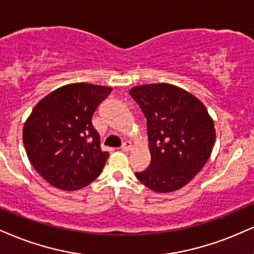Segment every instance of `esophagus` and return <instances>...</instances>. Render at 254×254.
Wrapping results in <instances>:
<instances>
[{"instance_id": "obj_1", "label": "esophagus", "mask_w": 254, "mask_h": 254, "mask_svg": "<svg viewBox=\"0 0 254 254\" xmlns=\"http://www.w3.org/2000/svg\"><path fill=\"white\" fill-rule=\"evenodd\" d=\"M121 148L123 151H129L131 150V148H132V144H131V142H129V140H127V142L123 143V145H122Z\"/></svg>"}]
</instances>
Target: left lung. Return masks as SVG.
<instances>
[{
  "label": "left lung",
  "mask_w": 254,
  "mask_h": 254,
  "mask_svg": "<svg viewBox=\"0 0 254 254\" xmlns=\"http://www.w3.org/2000/svg\"><path fill=\"white\" fill-rule=\"evenodd\" d=\"M130 96L146 118L151 163L136 173L157 193L182 188L202 169L215 143V129L196 97L170 84L136 86Z\"/></svg>",
  "instance_id": "left-lung-1"
}]
</instances>
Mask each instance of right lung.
Masks as SVG:
<instances>
[{
	"instance_id": "add662e5",
	"label": "right lung",
	"mask_w": 254,
	"mask_h": 254,
	"mask_svg": "<svg viewBox=\"0 0 254 254\" xmlns=\"http://www.w3.org/2000/svg\"><path fill=\"white\" fill-rule=\"evenodd\" d=\"M112 88L75 82L40 100L23 127V144L35 170L64 190L90 185L109 157L100 149L92 116Z\"/></svg>"
}]
</instances>
